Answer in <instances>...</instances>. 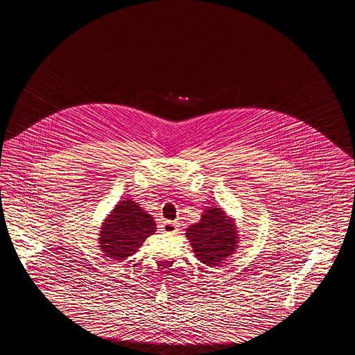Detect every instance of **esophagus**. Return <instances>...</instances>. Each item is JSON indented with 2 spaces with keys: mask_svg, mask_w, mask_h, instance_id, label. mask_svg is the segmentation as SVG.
I'll use <instances>...</instances> for the list:
<instances>
[{
  "mask_svg": "<svg viewBox=\"0 0 355 355\" xmlns=\"http://www.w3.org/2000/svg\"><path fill=\"white\" fill-rule=\"evenodd\" d=\"M161 227H162V230L165 233H170V234H175L177 230H178V225L175 222H173V220H164Z\"/></svg>",
  "mask_w": 355,
  "mask_h": 355,
  "instance_id": "1",
  "label": "esophagus"
}]
</instances>
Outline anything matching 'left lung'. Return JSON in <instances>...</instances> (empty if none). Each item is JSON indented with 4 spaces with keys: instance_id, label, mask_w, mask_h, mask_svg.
Returning a JSON list of instances; mask_svg holds the SVG:
<instances>
[{
    "instance_id": "8db88e82",
    "label": "left lung",
    "mask_w": 355,
    "mask_h": 355,
    "mask_svg": "<svg viewBox=\"0 0 355 355\" xmlns=\"http://www.w3.org/2000/svg\"><path fill=\"white\" fill-rule=\"evenodd\" d=\"M186 236L197 258L207 266H218L238 248V232L233 220L218 207L205 210L198 223L189 226Z\"/></svg>"
}]
</instances>
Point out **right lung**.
<instances>
[{"mask_svg":"<svg viewBox=\"0 0 355 355\" xmlns=\"http://www.w3.org/2000/svg\"><path fill=\"white\" fill-rule=\"evenodd\" d=\"M152 216L132 200H123L102 223L100 248L116 261L135 254L145 239L155 232Z\"/></svg>","mask_w":355,"mask_h":355,"instance_id":"right-lung-1","label":"right lung"}]
</instances>
